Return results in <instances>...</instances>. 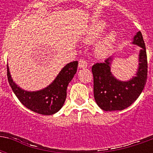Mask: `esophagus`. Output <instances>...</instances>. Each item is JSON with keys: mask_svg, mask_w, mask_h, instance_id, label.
Segmentation results:
<instances>
[{"mask_svg": "<svg viewBox=\"0 0 153 153\" xmlns=\"http://www.w3.org/2000/svg\"><path fill=\"white\" fill-rule=\"evenodd\" d=\"M87 66H88V63H87V61L84 59H80L79 60V67L80 69H84Z\"/></svg>", "mask_w": 153, "mask_h": 153, "instance_id": "1", "label": "esophagus"}]
</instances>
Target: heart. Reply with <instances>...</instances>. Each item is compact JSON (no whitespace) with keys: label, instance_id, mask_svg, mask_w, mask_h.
Wrapping results in <instances>:
<instances>
[{"label":"heart","instance_id":"1","mask_svg":"<svg viewBox=\"0 0 153 153\" xmlns=\"http://www.w3.org/2000/svg\"><path fill=\"white\" fill-rule=\"evenodd\" d=\"M106 29V23L101 20L93 23L90 27L86 37L87 42H93L97 38H99ZM115 41V33L111 32L106 34L99 43L97 45L96 52L99 56H105L111 50L113 44Z\"/></svg>","mask_w":153,"mask_h":153}]
</instances>
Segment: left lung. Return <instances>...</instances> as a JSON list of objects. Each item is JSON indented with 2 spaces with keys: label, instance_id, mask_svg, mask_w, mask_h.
I'll return each instance as SVG.
<instances>
[{
  "label": "left lung",
  "instance_id": "obj_1",
  "mask_svg": "<svg viewBox=\"0 0 153 153\" xmlns=\"http://www.w3.org/2000/svg\"><path fill=\"white\" fill-rule=\"evenodd\" d=\"M133 43L141 47L139 51V66L136 76L127 82L116 79L111 73V58L103 63L92 66L93 75V93L97 104L106 111H121L134 103L144 88L148 77V59L144 41L141 32H138Z\"/></svg>",
  "mask_w": 153,
  "mask_h": 153
}]
</instances>
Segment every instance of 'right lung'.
Listing matches in <instances>:
<instances>
[{
    "mask_svg": "<svg viewBox=\"0 0 153 153\" xmlns=\"http://www.w3.org/2000/svg\"><path fill=\"white\" fill-rule=\"evenodd\" d=\"M77 68L78 61L67 64L53 83L37 92H27L17 86L12 80L8 66L7 78L13 92L24 106L41 115H51L56 113L63 106L66 98L67 86L76 74Z\"/></svg>",
    "mask_w": 153,
    "mask_h": 153,
    "instance_id": "right-lung-1",
    "label": "right lung"
}]
</instances>
